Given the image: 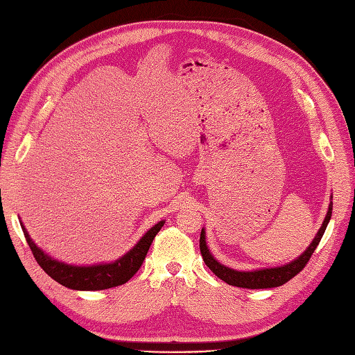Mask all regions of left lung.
Instances as JSON below:
<instances>
[{
	"instance_id": "obj_1",
	"label": "left lung",
	"mask_w": 355,
	"mask_h": 355,
	"mask_svg": "<svg viewBox=\"0 0 355 355\" xmlns=\"http://www.w3.org/2000/svg\"><path fill=\"white\" fill-rule=\"evenodd\" d=\"M331 207L333 205L330 203L329 206V212L327 216H325L324 223L320 228L318 234L315 236V239L312 241V243L309 245V248L297 258V260L291 261L290 264L282 266V267H275V269H261V270H254V272H237L230 269V267L218 263L215 258L212 257V254L209 252V249L206 246V239H205V228H201V234H200V252L203 260L206 263V266L212 270L219 279H223L224 282H227L228 285L233 286H239V288H249V290H261V288H275V286H281L285 282H288L290 279L300 273L304 266L308 264V261L311 260V257L313 254L315 249H317L318 243L321 242V237L327 228V224L331 218Z\"/></svg>"
}]
</instances>
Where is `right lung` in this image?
Returning a JSON list of instances; mask_svg holds the SVG:
<instances>
[{"mask_svg": "<svg viewBox=\"0 0 355 355\" xmlns=\"http://www.w3.org/2000/svg\"><path fill=\"white\" fill-rule=\"evenodd\" d=\"M162 225H164V223L161 221L152 227L128 254H125L114 263L82 267L64 264L53 260L49 255H46L42 249H38L35 246V243L31 241L30 234L26 233V230L21 224L28 246L31 248V252L38 266H40L53 281L67 286V288L80 291L107 290L112 288V286H118L128 282L131 277L137 273L143 261H145V257L152 245V241H154Z\"/></svg>", "mask_w": 355, "mask_h": 355, "instance_id": "1", "label": "right lung"}]
</instances>
